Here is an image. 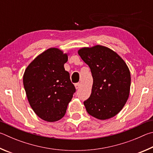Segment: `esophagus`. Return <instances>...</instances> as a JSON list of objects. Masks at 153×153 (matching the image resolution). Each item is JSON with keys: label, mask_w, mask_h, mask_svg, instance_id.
<instances>
[{"label": "esophagus", "mask_w": 153, "mask_h": 153, "mask_svg": "<svg viewBox=\"0 0 153 153\" xmlns=\"http://www.w3.org/2000/svg\"><path fill=\"white\" fill-rule=\"evenodd\" d=\"M74 87H75V88H76V89H79V88L81 87V83H79V82H78V83H76L74 85Z\"/></svg>", "instance_id": "esophagus-1"}]
</instances>
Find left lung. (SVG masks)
<instances>
[{"instance_id": "obj_1", "label": "left lung", "mask_w": 153, "mask_h": 153, "mask_svg": "<svg viewBox=\"0 0 153 153\" xmlns=\"http://www.w3.org/2000/svg\"><path fill=\"white\" fill-rule=\"evenodd\" d=\"M78 53L89 66L93 79L91 94L84 101L88 114L101 120L115 116L129 97L131 77L127 64L116 52L100 45L82 48Z\"/></svg>"}]
</instances>
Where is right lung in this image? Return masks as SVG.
<instances>
[{
    "label": "right lung",
    "instance_id": "right-lung-1",
    "mask_svg": "<svg viewBox=\"0 0 153 153\" xmlns=\"http://www.w3.org/2000/svg\"><path fill=\"white\" fill-rule=\"evenodd\" d=\"M68 54L51 48L27 67L23 85L29 104L37 116L53 122L62 118L76 89L64 64Z\"/></svg>",
    "mask_w": 153,
    "mask_h": 153
}]
</instances>
